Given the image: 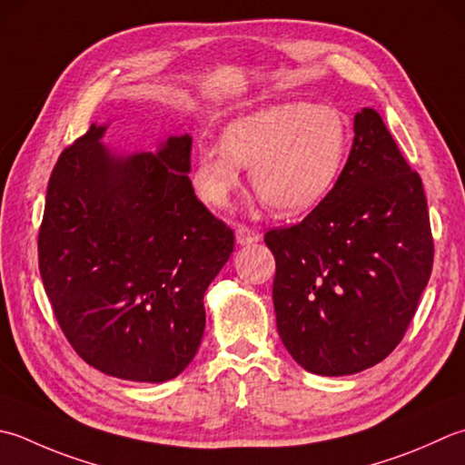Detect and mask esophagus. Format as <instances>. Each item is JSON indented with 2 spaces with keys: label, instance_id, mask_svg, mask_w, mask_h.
<instances>
[{
  "label": "esophagus",
  "instance_id": "1",
  "mask_svg": "<svg viewBox=\"0 0 465 465\" xmlns=\"http://www.w3.org/2000/svg\"><path fill=\"white\" fill-rule=\"evenodd\" d=\"M260 240V232L253 230V227L250 225H243L240 223L238 227H235V242L242 243V245H248V243H253Z\"/></svg>",
  "mask_w": 465,
  "mask_h": 465
}]
</instances>
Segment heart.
Instances as JSON below:
<instances>
[{
    "label": "heart",
    "mask_w": 465,
    "mask_h": 465,
    "mask_svg": "<svg viewBox=\"0 0 465 465\" xmlns=\"http://www.w3.org/2000/svg\"><path fill=\"white\" fill-rule=\"evenodd\" d=\"M349 151V123L331 104L280 103L235 118L222 147L202 144L193 185L212 207H227L252 167V187L280 215L311 212L331 193Z\"/></svg>",
    "instance_id": "b5f03b06"
}]
</instances>
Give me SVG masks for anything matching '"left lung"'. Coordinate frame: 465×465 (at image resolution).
Returning a JSON list of instances; mask_svg holds the SVG:
<instances>
[{
    "label": "left lung",
    "instance_id": "left-lung-1",
    "mask_svg": "<svg viewBox=\"0 0 465 465\" xmlns=\"http://www.w3.org/2000/svg\"><path fill=\"white\" fill-rule=\"evenodd\" d=\"M263 242L276 258L278 334L298 365L352 375L403 341L431 276L433 235L420 173L372 108L354 116L331 193Z\"/></svg>",
    "mask_w": 465,
    "mask_h": 465
}]
</instances>
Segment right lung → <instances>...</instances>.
Segmentation results:
<instances>
[{
    "mask_svg": "<svg viewBox=\"0 0 465 465\" xmlns=\"http://www.w3.org/2000/svg\"><path fill=\"white\" fill-rule=\"evenodd\" d=\"M90 126L54 167L38 233L44 290L78 357L106 375L177 377L205 331L203 294L233 230L195 197L191 136L116 159Z\"/></svg>",
    "mask_w": 465,
    "mask_h": 465,
    "instance_id": "add662e5",
    "label": "right lung"
}]
</instances>
